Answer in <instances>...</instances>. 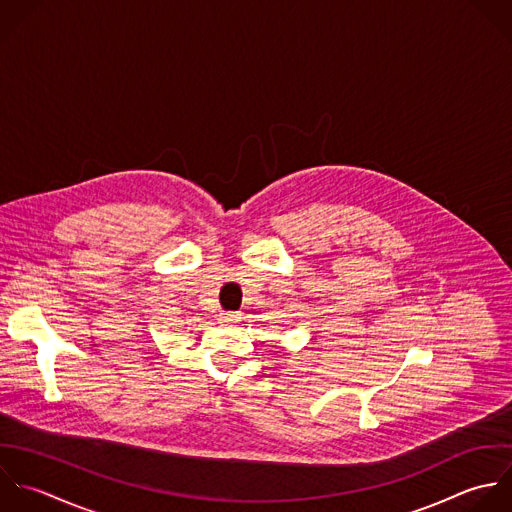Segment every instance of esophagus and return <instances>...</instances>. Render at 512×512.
<instances>
[{
    "mask_svg": "<svg viewBox=\"0 0 512 512\" xmlns=\"http://www.w3.org/2000/svg\"><path fill=\"white\" fill-rule=\"evenodd\" d=\"M239 319H241L239 313H231V311H225V313L219 315V323L221 325H235Z\"/></svg>",
    "mask_w": 512,
    "mask_h": 512,
    "instance_id": "obj_1",
    "label": "esophagus"
}]
</instances>
